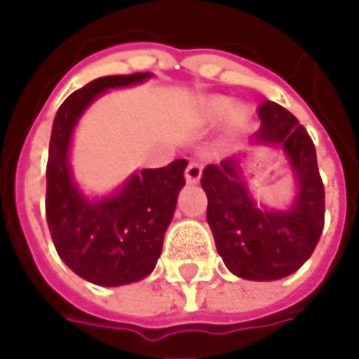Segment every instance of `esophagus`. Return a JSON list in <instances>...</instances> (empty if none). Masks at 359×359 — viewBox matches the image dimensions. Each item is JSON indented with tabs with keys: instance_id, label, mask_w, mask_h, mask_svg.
Returning a JSON list of instances; mask_svg holds the SVG:
<instances>
[{
	"instance_id": "34e87169",
	"label": "esophagus",
	"mask_w": 359,
	"mask_h": 359,
	"mask_svg": "<svg viewBox=\"0 0 359 359\" xmlns=\"http://www.w3.org/2000/svg\"><path fill=\"white\" fill-rule=\"evenodd\" d=\"M201 163L200 161H189L186 168V182L187 184H198L201 180Z\"/></svg>"
}]
</instances>
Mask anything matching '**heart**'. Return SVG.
<instances>
[{
	"mask_svg": "<svg viewBox=\"0 0 359 359\" xmlns=\"http://www.w3.org/2000/svg\"><path fill=\"white\" fill-rule=\"evenodd\" d=\"M233 100L229 97H210L205 105H203V111H205V118L210 121H222L231 116V126L243 130L250 121V111L245 107H238L233 111Z\"/></svg>",
	"mask_w": 359,
	"mask_h": 359,
	"instance_id": "heart-1",
	"label": "heart"
}]
</instances>
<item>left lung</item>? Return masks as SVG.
I'll list each match as a JSON object with an SVG mask.
<instances>
[{"instance_id": "obj_1", "label": "left lung", "mask_w": 359, "mask_h": 359, "mask_svg": "<svg viewBox=\"0 0 359 359\" xmlns=\"http://www.w3.org/2000/svg\"><path fill=\"white\" fill-rule=\"evenodd\" d=\"M254 144L282 149L296 177V198L271 208L257 198L241 158L224 159L201 173L208 224L217 254L243 280L271 282L299 269L313 254L324 229L325 194L316 147L304 126L282 105L264 102Z\"/></svg>"}]
</instances>
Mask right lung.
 Instances as JSON below:
<instances>
[{
    "label": "right lung",
    "instance_id": "right-lung-1",
    "mask_svg": "<svg viewBox=\"0 0 359 359\" xmlns=\"http://www.w3.org/2000/svg\"><path fill=\"white\" fill-rule=\"evenodd\" d=\"M147 77L151 74L93 79L63 102L51 128L46 172L49 233L65 266L97 285L140 282L154 271L177 194L186 184V159L135 172L104 198L86 196L74 180L69 145L77 119L107 90L142 83Z\"/></svg>",
    "mask_w": 359,
    "mask_h": 359
}]
</instances>
